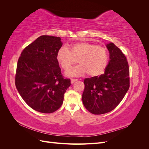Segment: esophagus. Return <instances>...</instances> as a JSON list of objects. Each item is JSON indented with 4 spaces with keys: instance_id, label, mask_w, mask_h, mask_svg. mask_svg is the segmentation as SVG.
Instances as JSON below:
<instances>
[{
    "instance_id": "obj_1",
    "label": "esophagus",
    "mask_w": 149,
    "mask_h": 149,
    "mask_svg": "<svg viewBox=\"0 0 149 149\" xmlns=\"http://www.w3.org/2000/svg\"><path fill=\"white\" fill-rule=\"evenodd\" d=\"M77 81H78V79H71V83L73 84L74 82Z\"/></svg>"
}]
</instances>
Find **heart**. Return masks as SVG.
Returning a JSON list of instances; mask_svg holds the SVG:
<instances>
[{
	"instance_id": "b5f03b06",
	"label": "heart",
	"mask_w": 149,
	"mask_h": 149,
	"mask_svg": "<svg viewBox=\"0 0 149 149\" xmlns=\"http://www.w3.org/2000/svg\"><path fill=\"white\" fill-rule=\"evenodd\" d=\"M56 59L63 69H69L78 59L79 65L66 71L69 76H81L86 73L96 77L104 72L108 63L106 49L89 43L78 42L66 48H61L57 53Z\"/></svg>"
}]
</instances>
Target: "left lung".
<instances>
[{
	"label": "left lung",
	"instance_id": "8db88e82",
	"mask_svg": "<svg viewBox=\"0 0 149 149\" xmlns=\"http://www.w3.org/2000/svg\"><path fill=\"white\" fill-rule=\"evenodd\" d=\"M106 47L109 61L104 73L100 76L86 78L83 103L94 114L109 112L118 106L130 86L129 68L127 58L113 43Z\"/></svg>",
	"mask_w": 149,
	"mask_h": 149
}]
</instances>
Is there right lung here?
I'll return each instance as SVG.
<instances>
[{
	"label": "right lung",
	"mask_w": 149,
	"mask_h": 149,
	"mask_svg": "<svg viewBox=\"0 0 149 149\" xmlns=\"http://www.w3.org/2000/svg\"><path fill=\"white\" fill-rule=\"evenodd\" d=\"M60 37L42 35L24 48L17 66L15 83L20 95L33 109L52 113L62 105L71 85L56 59Z\"/></svg>",
	"instance_id": "right-lung-1"
}]
</instances>
